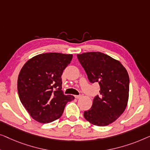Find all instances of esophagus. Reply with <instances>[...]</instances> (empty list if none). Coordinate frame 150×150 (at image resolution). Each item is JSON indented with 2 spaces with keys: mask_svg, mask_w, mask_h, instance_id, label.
Returning a JSON list of instances; mask_svg holds the SVG:
<instances>
[{
  "mask_svg": "<svg viewBox=\"0 0 150 150\" xmlns=\"http://www.w3.org/2000/svg\"><path fill=\"white\" fill-rule=\"evenodd\" d=\"M75 98L78 99V98H81V95H75Z\"/></svg>",
  "mask_w": 150,
  "mask_h": 150,
  "instance_id": "obj_1",
  "label": "esophagus"
}]
</instances>
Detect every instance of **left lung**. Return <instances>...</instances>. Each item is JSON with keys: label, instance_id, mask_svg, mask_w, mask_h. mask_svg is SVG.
Instances as JSON below:
<instances>
[{"label": "left lung", "instance_id": "8db88e82", "mask_svg": "<svg viewBox=\"0 0 150 150\" xmlns=\"http://www.w3.org/2000/svg\"><path fill=\"white\" fill-rule=\"evenodd\" d=\"M91 83L100 86V95L94 98L83 117L92 124L105 126L115 122L126 108L129 96V76L120 61L101 52L77 55Z\"/></svg>", "mask_w": 150, "mask_h": 150}]
</instances>
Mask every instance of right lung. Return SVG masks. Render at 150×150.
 Returning <instances> with one entry per match:
<instances>
[{"label":"right lung","instance_id":"obj_1","mask_svg":"<svg viewBox=\"0 0 150 150\" xmlns=\"http://www.w3.org/2000/svg\"><path fill=\"white\" fill-rule=\"evenodd\" d=\"M72 58V54H39L29 59L21 69L18 79L19 97L36 121L46 124L58 120L67 103L75 99L63 93L61 78Z\"/></svg>","mask_w":150,"mask_h":150}]
</instances>
